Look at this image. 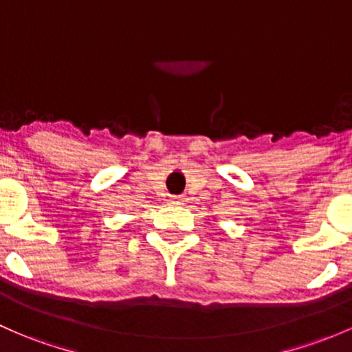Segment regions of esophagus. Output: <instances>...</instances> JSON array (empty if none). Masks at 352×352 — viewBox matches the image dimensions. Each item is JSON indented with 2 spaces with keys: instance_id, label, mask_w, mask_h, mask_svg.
<instances>
[{
  "instance_id": "esophagus-1",
  "label": "esophagus",
  "mask_w": 352,
  "mask_h": 352,
  "mask_svg": "<svg viewBox=\"0 0 352 352\" xmlns=\"http://www.w3.org/2000/svg\"><path fill=\"white\" fill-rule=\"evenodd\" d=\"M183 201H184L183 198H175V199H173V203H176V205H181V203H183Z\"/></svg>"
}]
</instances>
